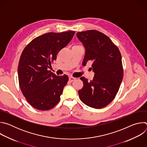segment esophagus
I'll list each match as a JSON object with an SVG mask.
<instances>
[{
    "instance_id": "esophagus-1",
    "label": "esophagus",
    "mask_w": 147,
    "mask_h": 147,
    "mask_svg": "<svg viewBox=\"0 0 147 147\" xmlns=\"http://www.w3.org/2000/svg\"><path fill=\"white\" fill-rule=\"evenodd\" d=\"M76 79V78L73 77H69V81L70 82H72L73 81H74Z\"/></svg>"
}]
</instances>
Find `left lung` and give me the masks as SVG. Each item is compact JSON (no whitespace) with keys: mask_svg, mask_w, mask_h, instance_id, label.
Here are the masks:
<instances>
[{"mask_svg":"<svg viewBox=\"0 0 147 147\" xmlns=\"http://www.w3.org/2000/svg\"><path fill=\"white\" fill-rule=\"evenodd\" d=\"M77 36L86 49L82 65L91 61L95 73L90 81L80 78L83 87L78 91L80 99L90 107L104 108L115 98L123 80L120 52L108 36L98 31L78 32Z\"/></svg>","mask_w":147,"mask_h":147,"instance_id":"1","label":"left lung"}]
</instances>
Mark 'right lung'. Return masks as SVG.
Masks as SVG:
<instances>
[{
  "mask_svg": "<svg viewBox=\"0 0 147 147\" xmlns=\"http://www.w3.org/2000/svg\"><path fill=\"white\" fill-rule=\"evenodd\" d=\"M74 34L73 31L44 34L34 39L21 55L18 67L20 87L34 108L49 110L59 102L69 77L66 74L57 76L48 69Z\"/></svg>",
  "mask_w": 147,
  "mask_h": 147,
  "instance_id": "1",
  "label": "right lung"
}]
</instances>
